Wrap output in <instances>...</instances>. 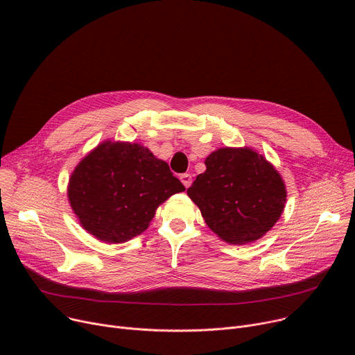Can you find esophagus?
<instances>
[{
    "label": "esophagus",
    "mask_w": 355,
    "mask_h": 355,
    "mask_svg": "<svg viewBox=\"0 0 355 355\" xmlns=\"http://www.w3.org/2000/svg\"><path fill=\"white\" fill-rule=\"evenodd\" d=\"M180 180H181V182L185 185V189H189L190 185H191V182H193V177H191L190 174H187V173L181 174V175H180Z\"/></svg>",
    "instance_id": "obj_1"
}]
</instances>
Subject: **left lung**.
<instances>
[{
    "instance_id": "left-lung-1",
    "label": "left lung",
    "mask_w": 355,
    "mask_h": 355,
    "mask_svg": "<svg viewBox=\"0 0 355 355\" xmlns=\"http://www.w3.org/2000/svg\"><path fill=\"white\" fill-rule=\"evenodd\" d=\"M189 197L207 226L229 245L263 237L281 218L286 187L276 168L252 148H218L206 161Z\"/></svg>"
}]
</instances>
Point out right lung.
Returning <instances> with one entry per match:
<instances>
[{
    "label": "right lung",
    "instance_id": "right-lung-1",
    "mask_svg": "<svg viewBox=\"0 0 355 355\" xmlns=\"http://www.w3.org/2000/svg\"><path fill=\"white\" fill-rule=\"evenodd\" d=\"M184 190L168 164L146 146L105 141L74 168L67 197L89 234L123 243L145 232L161 204Z\"/></svg>",
    "mask_w": 355,
    "mask_h": 355
}]
</instances>
